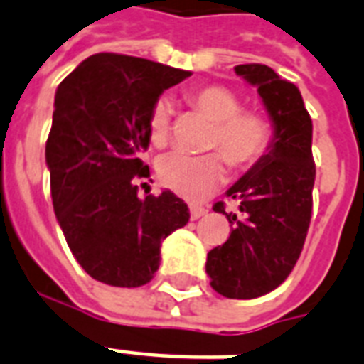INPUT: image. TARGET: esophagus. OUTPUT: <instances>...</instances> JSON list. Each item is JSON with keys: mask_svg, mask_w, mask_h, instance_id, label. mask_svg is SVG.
Here are the masks:
<instances>
[{"mask_svg": "<svg viewBox=\"0 0 364 364\" xmlns=\"http://www.w3.org/2000/svg\"><path fill=\"white\" fill-rule=\"evenodd\" d=\"M208 213L205 208H200V205H193L191 208V219H200V217H204Z\"/></svg>", "mask_w": 364, "mask_h": 364, "instance_id": "34e87169", "label": "esophagus"}]
</instances>
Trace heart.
Wrapping results in <instances>:
<instances>
[{
  "instance_id": "b5f03b06",
  "label": "heart",
  "mask_w": 364,
  "mask_h": 364,
  "mask_svg": "<svg viewBox=\"0 0 364 364\" xmlns=\"http://www.w3.org/2000/svg\"><path fill=\"white\" fill-rule=\"evenodd\" d=\"M188 102L205 121L213 124L205 149L217 153L185 156L170 153L156 164L162 187L187 200H202L227 179V160L243 171L253 168L270 149V119L257 109H242V100L225 85H204L188 94ZM171 105L159 100L149 117V137L154 145H166L170 137Z\"/></svg>"
}]
</instances>
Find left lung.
I'll list each match as a JSON object with an SVG mask.
<instances>
[{"instance_id": "1", "label": "left lung", "mask_w": 364, "mask_h": 364, "mask_svg": "<svg viewBox=\"0 0 364 364\" xmlns=\"http://www.w3.org/2000/svg\"><path fill=\"white\" fill-rule=\"evenodd\" d=\"M234 71L257 87L272 126L270 149L234 183L227 196L240 213H225L232 232L208 253L211 287L227 299H257L279 287L296 264L311 219L316 164L311 156V119L300 90L262 64Z\"/></svg>"}]
</instances>
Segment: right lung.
<instances>
[{
	"label": "right lung",
	"mask_w": 364,
	"mask_h": 364,
	"mask_svg": "<svg viewBox=\"0 0 364 364\" xmlns=\"http://www.w3.org/2000/svg\"><path fill=\"white\" fill-rule=\"evenodd\" d=\"M191 71L126 54L88 56L60 82L45 159L60 228L88 276L141 287L160 266V245L188 223L170 191L137 196L149 166V117L166 88ZM147 185V183H143Z\"/></svg>",
	"instance_id": "right-lung-1"
}]
</instances>
